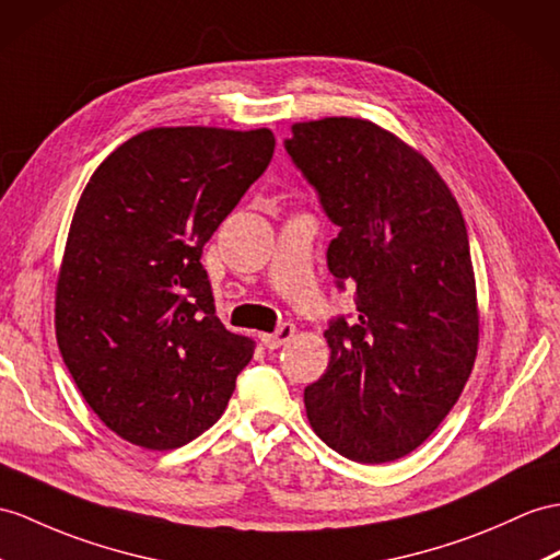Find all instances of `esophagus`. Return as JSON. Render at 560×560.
Wrapping results in <instances>:
<instances>
[{
    "label": "esophagus",
    "instance_id": "1",
    "mask_svg": "<svg viewBox=\"0 0 560 560\" xmlns=\"http://www.w3.org/2000/svg\"><path fill=\"white\" fill-rule=\"evenodd\" d=\"M294 332H296V327L292 323H282L272 335H261V342H264L266 349H278L284 342H290V339L294 337Z\"/></svg>",
    "mask_w": 560,
    "mask_h": 560
}]
</instances>
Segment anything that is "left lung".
<instances>
[{"label":"left lung","instance_id":"1","mask_svg":"<svg viewBox=\"0 0 560 560\" xmlns=\"http://www.w3.org/2000/svg\"><path fill=\"white\" fill-rule=\"evenodd\" d=\"M284 149L339 235L327 268L359 318L325 330L330 363L304 389L313 432L342 456L387 463L440 428L480 345L466 221L418 149L365 118L294 122Z\"/></svg>","mask_w":560,"mask_h":560}]
</instances>
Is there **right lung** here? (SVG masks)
I'll return each mask as SVG.
<instances>
[{"instance_id":"1","label":"right lung","mask_w":560,"mask_h":560,"mask_svg":"<svg viewBox=\"0 0 560 560\" xmlns=\"http://www.w3.org/2000/svg\"><path fill=\"white\" fill-rule=\"evenodd\" d=\"M268 128H152L92 173L68 230L54 327L108 430L168 452L223 416L254 339L218 320L203 244L272 159Z\"/></svg>"}]
</instances>
